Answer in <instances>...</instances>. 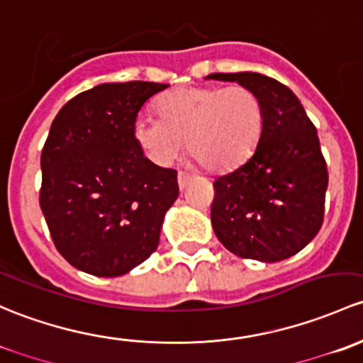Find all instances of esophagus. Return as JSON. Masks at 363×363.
I'll list each match as a JSON object with an SVG mask.
<instances>
[{
	"instance_id": "1",
	"label": "esophagus",
	"mask_w": 363,
	"mask_h": 363,
	"mask_svg": "<svg viewBox=\"0 0 363 363\" xmlns=\"http://www.w3.org/2000/svg\"><path fill=\"white\" fill-rule=\"evenodd\" d=\"M192 182H194L192 174H189V173H178V185H180L182 190L185 189V186L189 185V183H192Z\"/></svg>"
}]
</instances>
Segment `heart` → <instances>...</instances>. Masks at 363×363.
<instances>
[{
    "label": "heart",
    "instance_id": "1",
    "mask_svg": "<svg viewBox=\"0 0 363 363\" xmlns=\"http://www.w3.org/2000/svg\"><path fill=\"white\" fill-rule=\"evenodd\" d=\"M159 118L140 117L133 138L157 166H169L183 145L209 173H227L245 164L262 134L259 96L245 85L180 87L157 101Z\"/></svg>",
    "mask_w": 363,
    "mask_h": 363
}]
</instances>
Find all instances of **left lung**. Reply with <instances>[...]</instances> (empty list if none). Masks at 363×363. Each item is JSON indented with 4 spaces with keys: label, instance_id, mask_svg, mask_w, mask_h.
I'll use <instances>...</instances> for the list:
<instances>
[{
    "label": "left lung",
    "instance_id": "obj_1",
    "mask_svg": "<svg viewBox=\"0 0 363 363\" xmlns=\"http://www.w3.org/2000/svg\"><path fill=\"white\" fill-rule=\"evenodd\" d=\"M206 78L252 89L264 113L253 155L213 183V230L241 259H289L323 223L328 173L316 127L297 96L274 78L252 71L213 73Z\"/></svg>",
    "mask_w": 363,
    "mask_h": 363
}]
</instances>
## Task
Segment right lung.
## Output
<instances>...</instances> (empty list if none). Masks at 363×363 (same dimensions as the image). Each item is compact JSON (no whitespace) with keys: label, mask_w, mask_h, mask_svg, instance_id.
Here are the masks:
<instances>
[{"label":"right lung","mask_w":363,"mask_h":363,"mask_svg":"<svg viewBox=\"0 0 363 363\" xmlns=\"http://www.w3.org/2000/svg\"><path fill=\"white\" fill-rule=\"evenodd\" d=\"M166 84H101L59 110L42 150L40 206L73 267L115 278L159 246L178 197L177 171L145 157L133 138L141 106Z\"/></svg>","instance_id":"add662e5"}]
</instances>
